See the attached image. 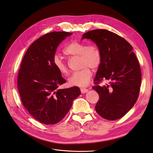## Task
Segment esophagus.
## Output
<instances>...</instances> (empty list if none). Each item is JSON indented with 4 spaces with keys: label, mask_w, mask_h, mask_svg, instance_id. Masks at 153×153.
Masks as SVG:
<instances>
[{
    "label": "esophagus",
    "mask_w": 153,
    "mask_h": 153,
    "mask_svg": "<svg viewBox=\"0 0 153 153\" xmlns=\"http://www.w3.org/2000/svg\"><path fill=\"white\" fill-rule=\"evenodd\" d=\"M80 91H81V93L82 94H85L88 91V89H85V88H81Z\"/></svg>",
    "instance_id": "esophagus-1"
}]
</instances>
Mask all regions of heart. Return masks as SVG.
Here are the masks:
<instances>
[{
  "instance_id": "b5f03b06",
  "label": "heart",
  "mask_w": 153,
  "mask_h": 153,
  "mask_svg": "<svg viewBox=\"0 0 153 153\" xmlns=\"http://www.w3.org/2000/svg\"><path fill=\"white\" fill-rule=\"evenodd\" d=\"M64 53L69 57L80 58V71L73 73L69 78V84L72 86L85 87L91 79L92 72L89 68H98L101 61V53L95 45H87L84 43L72 41L64 49ZM53 64L55 69L62 75H67L69 69L66 63L58 55H55Z\"/></svg>"
}]
</instances>
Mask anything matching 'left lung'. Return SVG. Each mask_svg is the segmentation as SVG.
I'll list each match as a JSON object with an SVG mask.
<instances>
[{
  "label": "left lung",
  "mask_w": 153,
  "mask_h": 153,
  "mask_svg": "<svg viewBox=\"0 0 153 153\" xmlns=\"http://www.w3.org/2000/svg\"><path fill=\"white\" fill-rule=\"evenodd\" d=\"M98 46L101 61L92 87L99 94L95 110L101 117L114 121L123 117L135 105L141 84L139 62L132 46L114 32L105 29L92 30L82 36ZM109 84L103 86L104 80Z\"/></svg>",
  "instance_id": "left-lung-1"
}]
</instances>
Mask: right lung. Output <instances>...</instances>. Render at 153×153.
<instances>
[{
	"instance_id": "right-lung-1",
	"label": "right lung",
	"mask_w": 153,
	"mask_h": 153,
	"mask_svg": "<svg viewBox=\"0 0 153 153\" xmlns=\"http://www.w3.org/2000/svg\"><path fill=\"white\" fill-rule=\"evenodd\" d=\"M71 32H52L32 43L18 74V89L23 105L36 120L55 124L66 116L73 101L81 93L76 86L59 89L66 80L53 64L59 45Z\"/></svg>"
}]
</instances>
